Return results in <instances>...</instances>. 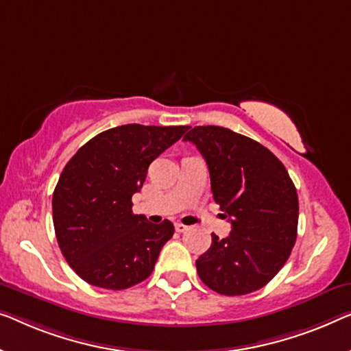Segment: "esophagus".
Here are the masks:
<instances>
[{"label":"esophagus","mask_w":351,"mask_h":351,"mask_svg":"<svg viewBox=\"0 0 351 351\" xmlns=\"http://www.w3.org/2000/svg\"><path fill=\"white\" fill-rule=\"evenodd\" d=\"M188 230V226L182 225V223H176V231L177 232H185Z\"/></svg>","instance_id":"obj_1"}]
</instances>
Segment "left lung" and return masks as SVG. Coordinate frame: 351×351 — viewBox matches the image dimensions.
<instances>
[{
	"mask_svg": "<svg viewBox=\"0 0 351 351\" xmlns=\"http://www.w3.org/2000/svg\"><path fill=\"white\" fill-rule=\"evenodd\" d=\"M204 156L213 199L231 221L225 239L212 234L196 260L213 291L242 296L263 288L291 255L298 236V193L271 150L223 126H195L184 136Z\"/></svg>",
	"mask_w": 351,
	"mask_h": 351,
	"instance_id": "8db88e82",
	"label": "left lung"
}]
</instances>
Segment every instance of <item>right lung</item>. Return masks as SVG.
Here are the masks:
<instances>
[{"mask_svg": "<svg viewBox=\"0 0 351 351\" xmlns=\"http://www.w3.org/2000/svg\"><path fill=\"white\" fill-rule=\"evenodd\" d=\"M188 126L121 125L103 131L68 161L52 197L53 226L63 256L90 285L126 289L154 271L174 225L134 215V193L156 156Z\"/></svg>", "mask_w": 351, "mask_h": 351, "instance_id": "right-lung-1", "label": "right lung"}]
</instances>
